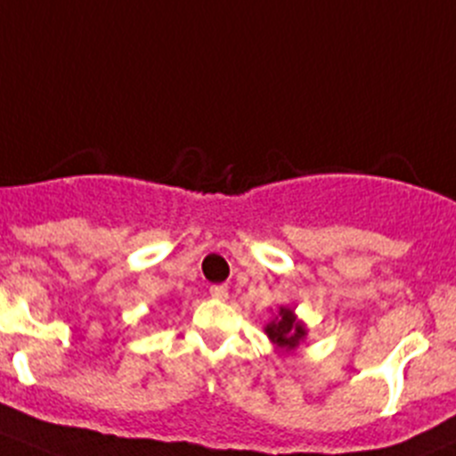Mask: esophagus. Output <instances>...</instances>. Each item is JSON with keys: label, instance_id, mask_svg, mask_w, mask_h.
Returning <instances> with one entry per match:
<instances>
[{"label": "esophagus", "instance_id": "esophagus-1", "mask_svg": "<svg viewBox=\"0 0 456 456\" xmlns=\"http://www.w3.org/2000/svg\"><path fill=\"white\" fill-rule=\"evenodd\" d=\"M209 294H211V298H216V300H227L229 298L227 285H214L209 289Z\"/></svg>", "mask_w": 456, "mask_h": 456}]
</instances>
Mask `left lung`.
<instances>
[{
  "label": "left lung",
  "instance_id": "8db88e82",
  "mask_svg": "<svg viewBox=\"0 0 456 456\" xmlns=\"http://www.w3.org/2000/svg\"><path fill=\"white\" fill-rule=\"evenodd\" d=\"M265 334L269 336V340H272L273 346L289 352L296 350V347L303 343V338L307 336V330H305L303 322L296 318L294 309L281 307L278 309V316L273 318L272 322H267Z\"/></svg>",
  "mask_w": 456,
  "mask_h": 456
}]
</instances>
